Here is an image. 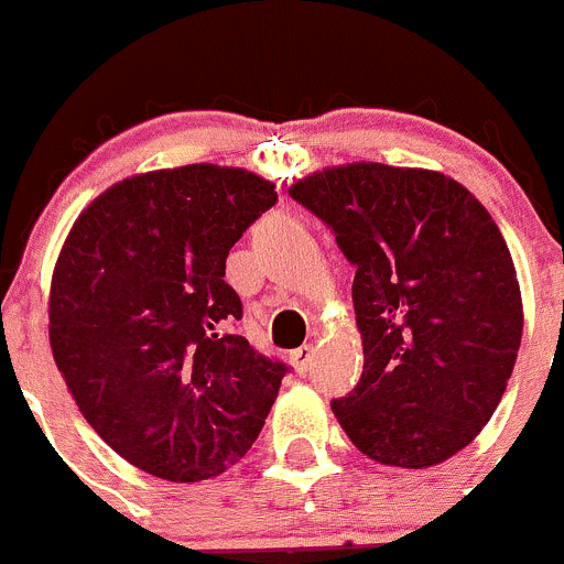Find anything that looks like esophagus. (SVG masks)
Instances as JSON below:
<instances>
[{"instance_id":"34e87169","label":"esophagus","mask_w":564,"mask_h":564,"mask_svg":"<svg viewBox=\"0 0 564 564\" xmlns=\"http://www.w3.org/2000/svg\"><path fill=\"white\" fill-rule=\"evenodd\" d=\"M312 359H315V348L312 345H301L290 354V361H293L295 372H306L312 367Z\"/></svg>"}]
</instances>
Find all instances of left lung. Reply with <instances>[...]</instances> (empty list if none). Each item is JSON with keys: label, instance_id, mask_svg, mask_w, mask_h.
I'll list each match as a JSON object with an SVG mask.
<instances>
[{"label": "left lung", "instance_id": "left-lung-1", "mask_svg": "<svg viewBox=\"0 0 564 564\" xmlns=\"http://www.w3.org/2000/svg\"><path fill=\"white\" fill-rule=\"evenodd\" d=\"M290 197L356 269L365 370L332 400L343 431L378 464L453 458L496 411L521 345V290L496 221L442 172L370 161L315 172Z\"/></svg>", "mask_w": 564, "mask_h": 564}]
</instances>
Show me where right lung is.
<instances>
[{
	"label": "right lung",
	"mask_w": 564,
	"mask_h": 564,
	"mask_svg": "<svg viewBox=\"0 0 564 564\" xmlns=\"http://www.w3.org/2000/svg\"><path fill=\"white\" fill-rule=\"evenodd\" d=\"M271 205L274 183L252 172L188 164L106 188L65 238L54 361L93 431L153 477L238 464L290 370L232 334L243 304L225 282L227 254Z\"/></svg>",
	"instance_id": "add662e5"
}]
</instances>
